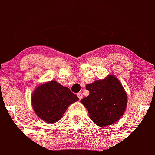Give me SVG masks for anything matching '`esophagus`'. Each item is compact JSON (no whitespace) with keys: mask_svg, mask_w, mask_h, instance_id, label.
I'll return each mask as SVG.
<instances>
[{"mask_svg":"<svg viewBox=\"0 0 155 155\" xmlns=\"http://www.w3.org/2000/svg\"><path fill=\"white\" fill-rule=\"evenodd\" d=\"M77 96H78V99L81 100L82 97H83L82 93H77Z\"/></svg>","mask_w":155,"mask_h":155,"instance_id":"34e87169","label":"esophagus"}]
</instances>
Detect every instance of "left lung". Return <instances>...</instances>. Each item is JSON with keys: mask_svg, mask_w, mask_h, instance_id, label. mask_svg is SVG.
<instances>
[{"mask_svg": "<svg viewBox=\"0 0 155 155\" xmlns=\"http://www.w3.org/2000/svg\"><path fill=\"white\" fill-rule=\"evenodd\" d=\"M86 88L90 93L81 102L96 125L110 126L121 118L127 104V96L117 78L110 75L87 84Z\"/></svg>", "mask_w": 155, "mask_h": 155, "instance_id": "1", "label": "left lung"}]
</instances>
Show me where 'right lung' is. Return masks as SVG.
<instances>
[{"label":"right lung","instance_id":"add662e5","mask_svg":"<svg viewBox=\"0 0 155 155\" xmlns=\"http://www.w3.org/2000/svg\"><path fill=\"white\" fill-rule=\"evenodd\" d=\"M78 100L70 89L55 81L38 86L31 97L32 106L37 116L51 124L60 120L69 104Z\"/></svg>","mask_w":155,"mask_h":155}]
</instances>
